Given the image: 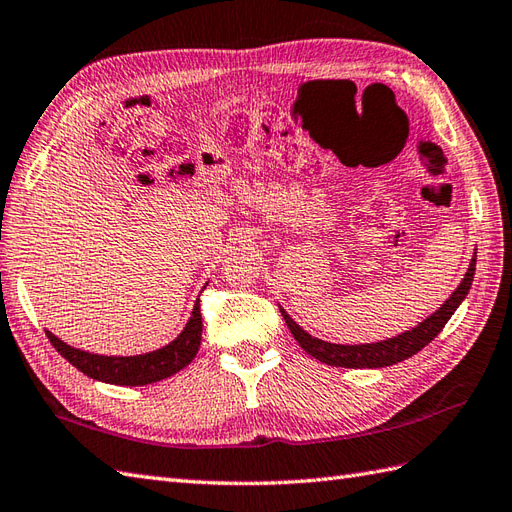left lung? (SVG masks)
<instances>
[{
	"instance_id": "left-lung-1",
	"label": "left lung",
	"mask_w": 512,
	"mask_h": 512,
	"mask_svg": "<svg viewBox=\"0 0 512 512\" xmlns=\"http://www.w3.org/2000/svg\"><path fill=\"white\" fill-rule=\"evenodd\" d=\"M475 275V255L469 264V270L465 279L460 281L458 288L451 292L449 299L438 307V310L425 318L423 323L412 327L406 334H399L395 338H388L382 342L373 344H331L325 340H318L301 329L294 320L288 316V312L281 310V316L285 318V325L290 327L294 340L312 355V358L325 362L329 366H342V368H382L392 366L401 360L412 358L414 353H419L423 347H427L438 334H441L447 320L458 310V305L465 301V296L471 290Z\"/></svg>"
}]
</instances>
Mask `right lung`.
Returning a JSON list of instances; mask_svg holds the SVG:
<instances>
[{
  "instance_id": "right-lung-1",
  "label": "right lung",
  "mask_w": 512,
  "mask_h": 512,
  "mask_svg": "<svg viewBox=\"0 0 512 512\" xmlns=\"http://www.w3.org/2000/svg\"><path fill=\"white\" fill-rule=\"evenodd\" d=\"M45 334L50 338L52 347L87 377L115 386H146L183 371V368L196 358L202 338L200 301L194 305V312L189 316L181 336L172 340L170 344H165L163 349L150 351L144 355H128V358L98 355L69 347L67 342L56 338L52 331H45Z\"/></svg>"
}]
</instances>
